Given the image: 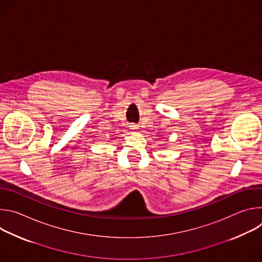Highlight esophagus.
<instances>
[{"label":"esophagus","instance_id":"1","mask_svg":"<svg viewBox=\"0 0 262 262\" xmlns=\"http://www.w3.org/2000/svg\"><path fill=\"white\" fill-rule=\"evenodd\" d=\"M132 127L134 128V129H138V125H136V124H134V125H132Z\"/></svg>","mask_w":262,"mask_h":262}]
</instances>
